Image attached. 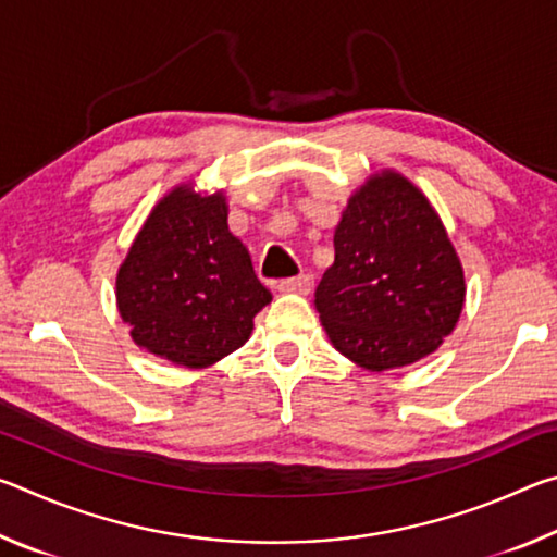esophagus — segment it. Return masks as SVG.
Returning a JSON list of instances; mask_svg holds the SVG:
<instances>
[{
	"label": "esophagus",
	"instance_id": "obj_1",
	"mask_svg": "<svg viewBox=\"0 0 557 557\" xmlns=\"http://www.w3.org/2000/svg\"><path fill=\"white\" fill-rule=\"evenodd\" d=\"M280 292H297V295H307L312 289V277L309 275H297V277H287L277 282Z\"/></svg>",
	"mask_w": 557,
	"mask_h": 557
}]
</instances>
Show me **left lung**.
<instances>
[{"mask_svg": "<svg viewBox=\"0 0 557 557\" xmlns=\"http://www.w3.org/2000/svg\"><path fill=\"white\" fill-rule=\"evenodd\" d=\"M465 292L437 211L388 169L348 199L314 305L338 354L388 371L435 351L457 324Z\"/></svg>", "mask_w": 557, "mask_h": 557, "instance_id": "obj_1", "label": "left lung"}]
</instances>
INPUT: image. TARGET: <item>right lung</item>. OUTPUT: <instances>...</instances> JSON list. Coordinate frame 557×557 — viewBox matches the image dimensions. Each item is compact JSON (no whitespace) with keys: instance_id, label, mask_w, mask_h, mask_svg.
I'll list each match as a JSON object with an SVG mask.
<instances>
[{"instance_id":"obj_1","label":"right lung","mask_w":557,"mask_h":557,"mask_svg":"<svg viewBox=\"0 0 557 557\" xmlns=\"http://www.w3.org/2000/svg\"><path fill=\"white\" fill-rule=\"evenodd\" d=\"M117 309L139 348L206 369L250 338L270 289L228 231V203L176 186L147 215L117 270Z\"/></svg>"}]
</instances>
